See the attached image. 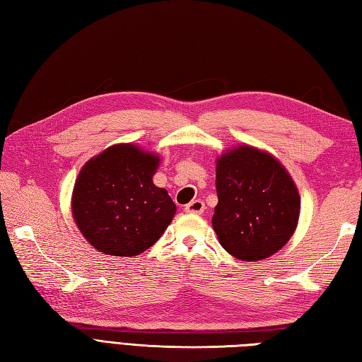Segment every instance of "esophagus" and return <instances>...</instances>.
Returning <instances> with one entry per match:
<instances>
[{"instance_id": "1", "label": "esophagus", "mask_w": 362, "mask_h": 362, "mask_svg": "<svg viewBox=\"0 0 362 362\" xmlns=\"http://www.w3.org/2000/svg\"><path fill=\"white\" fill-rule=\"evenodd\" d=\"M185 213H190V214H202L205 210V204L201 199H194L190 204L185 205Z\"/></svg>"}]
</instances>
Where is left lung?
<instances>
[{"label": "left lung", "mask_w": 362, "mask_h": 362, "mask_svg": "<svg viewBox=\"0 0 362 362\" xmlns=\"http://www.w3.org/2000/svg\"><path fill=\"white\" fill-rule=\"evenodd\" d=\"M213 228L222 247L243 261H259L286 246L296 231L300 196L290 173L269 152L240 145L216 164Z\"/></svg>", "instance_id": "obj_1"}]
</instances>
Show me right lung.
Segmentation results:
<instances>
[{
	"mask_svg": "<svg viewBox=\"0 0 362 362\" xmlns=\"http://www.w3.org/2000/svg\"><path fill=\"white\" fill-rule=\"evenodd\" d=\"M160 158L131 144L87 161L72 193V216L95 249L134 257L154 245L177 211L168 190L152 182Z\"/></svg>",
	"mask_w": 362,
	"mask_h": 362,
	"instance_id": "1",
	"label": "right lung"
}]
</instances>
